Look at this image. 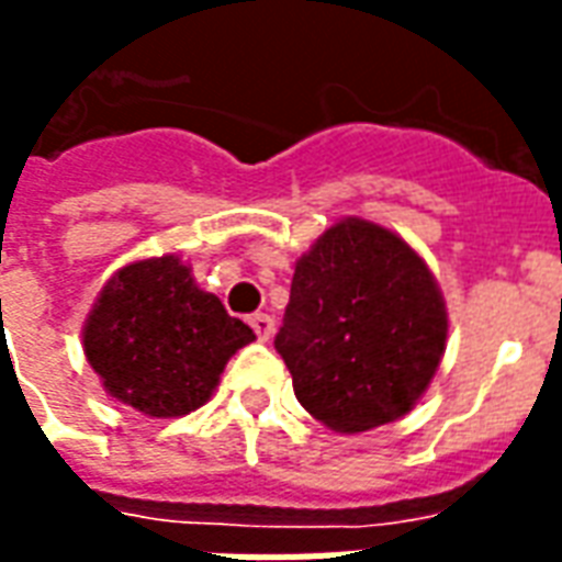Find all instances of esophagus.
<instances>
[{
  "instance_id": "34e87169",
  "label": "esophagus",
  "mask_w": 562,
  "mask_h": 562,
  "mask_svg": "<svg viewBox=\"0 0 562 562\" xmlns=\"http://www.w3.org/2000/svg\"><path fill=\"white\" fill-rule=\"evenodd\" d=\"M249 327L256 330V336H259L261 342H268L270 336H273V330H277V324H273V318H270L268 313L252 315V318H249Z\"/></svg>"
}]
</instances>
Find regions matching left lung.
<instances>
[{"label":"left lung","mask_w":562,"mask_h":562,"mask_svg":"<svg viewBox=\"0 0 562 562\" xmlns=\"http://www.w3.org/2000/svg\"><path fill=\"white\" fill-rule=\"evenodd\" d=\"M273 348L327 429H375L426 393L447 348V306L405 240L348 217L297 261Z\"/></svg>","instance_id":"left-lung-1"}]
</instances>
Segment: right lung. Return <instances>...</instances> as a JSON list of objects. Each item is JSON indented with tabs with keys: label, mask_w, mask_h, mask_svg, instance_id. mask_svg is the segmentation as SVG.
Wrapping results in <instances>:
<instances>
[{
	"label": "right lung",
	"mask_w": 562,
	"mask_h": 562,
	"mask_svg": "<svg viewBox=\"0 0 562 562\" xmlns=\"http://www.w3.org/2000/svg\"><path fill=\"white\" fill-rule=\"evenodd\" d=\"M252 339L178 256L119 270L82 330L106 393L148 417H184L205 405L228 357Z\"/></svg>",
	"instance_id": "obj_1"
}]
</instances>
